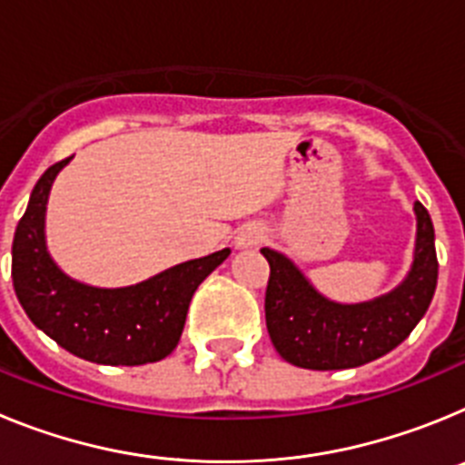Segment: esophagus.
<instances>
[{
    "label": "esophagus",
    "instance_id": "obj_1",
    "mask_svg": "<svg viewBox=\"0 0 465 465\" xmlns=\"http://www.w3.org/2000/svg\"><path fill=\"white\" fill-rule=\"evenodd\" d=\"M265 240V230L256 223H249V225H242L240 232L235 237V249H253L256 244Z\"/></svg>",
    "mask_w": 465,
    "mask_h": 465
}]
</instances>
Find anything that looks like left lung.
Instances as JSON below:
<instances>
[{
	"label": "left lung",
	"instance_id": "left-lung-1",
	"mask_svg": "<svg viewBox=\"0 0 465 465\" xmlns=\"http://www.w3.org/2000/svg\"><path fill=\"white\" fill-rule=\"evenodd\" d=\"M417 240L408 277L380 298L344 305L312 286L302 270L270 246L265 323L283 361L307 371H344L389 354L429 310L438 283L435 232L429 212L414 203Z\"/></svg>",
	"mask_w": 465,
	"mask_h": 465
}]
</instances>
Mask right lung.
Here are the masks:
<instances>
[{
  "label": "right lung",
  "instance_id": "obj_1",
  "mask_svg": "<svg viewBox=\"0 0 465 465\" xmlns=\"http://www.w3.org/2000/svg\"><path fill=\"white\" fill-rule=\"evenodd\" d=\"M69 160L41 174L18 221L11 249L15 295L30 322L69 354L100 365L155 363L176 349L193 293L230 256V249L179 262L121 289L72 279L57 268L46 246L48 195Z\"/></svg>",
  "mask_w": 465,
  "mask_h": 465
}]
</instances>
